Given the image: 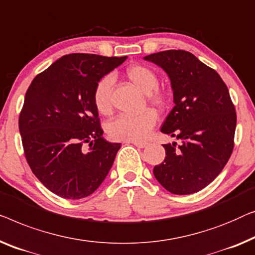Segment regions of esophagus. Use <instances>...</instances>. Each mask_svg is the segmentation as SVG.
<instances>
[{"mask_svg":"<svg viewBox=\"0 0 255 255\" xmlns=\"http://www.w3.org/2000/svg\"><path fill=\"white\" fill-rule=\"evenodd\" d=\"M131 143H133L138 148H145L146 146H148V142L146 141H131Z\"/></svg>","mask_w":255,"mask_h":255,"instance_id":"1","label":"esophagus"}]
</instances>
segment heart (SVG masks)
<instances>
[{
  "instance_id": "b5f03b06",
  "label": "heart",
  "mask_w": 255,
  "mask_h": 255,
  "mask_svg": "<svg viewBox=\"0 0 255 255\" xmlns=\"http://www.w3.org/2000/svg\"><path fill=\"white\" fill-rule=\"evenodd\" d=\"M127 77L136 87L146 93V100L157 109H164L170 98L168 92L158 87L157 73L149 66L136 64L127 70ZM114 76L105 75L93 88V105L101 115L108 116L113 112L112 91ZM157 117L153 110L147 109L138 115H121L107 125L110 138L122 141H141L146 139L156 124Z\"/></svg>"
}]
</instances>
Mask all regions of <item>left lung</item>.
<instances>
[{
	"instance_id": "obj_1",
	"label": "left lung",
	"mask_w": 255,
	"mask_h": 255,
	"mask_svg": "<svg viewBox=\"0 0 255 255\" xmlns=\"http://www.w3.org/2000/svg\"><path fill=\"white\" fill-rule=\"evenodd\" d=\"M145 60L160 65L171 80L175 107L161 128L177 142L163 145L164 161L155 178L173 194L199 192L213 182L235 146L237 114L226 83L215 70L185 50H164Z\"/></svg>"
}]
</instances>
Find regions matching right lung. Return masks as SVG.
Masks as SVG:
<instances>
[{
	"mask_svg": "<svg viewBox=\"0 0 255 255\" xmlns=\"http://www.w3.org/2000/svg\"><path fill=\"white\" fill-rule=\"evenodd\" d=\"M125 60L65 55L27 88L18 120L24 155L36 178L58 197L91 195L115 161L121 143L102 138L92 94L98 80Z\"/></svg>",
	"mask_w": 255,
	"mask_h": 255,
	"instance_id": "right-lung-1",
	"label": "right lung"
}]
</instances>
